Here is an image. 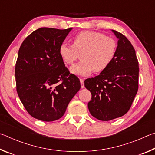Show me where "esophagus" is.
Returning <instances> with one entry per match:
<instances>
[{
    "label": "esophagus",
    "instance_id": "34e87169",
    "mask_svg": "<svg viewBox=\"0 0 155 155\" xmlns=\"http://www.w3.org/2000/svg\"><path fill=\"white\" fill-rule=\"evenodd\" d=\"M80 82H81V88L85 87V85H84V80L83 79V78H80Z\"/></svg>",
    "mask_w": 155,
    "mask_h": 155
}]
</instances>
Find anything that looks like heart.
Returning a JSON list of instances; mask_svg holds the SVG:
<instances>
[{
    "label": "heart",
    "instance_id": "b5f03b06",
    "mask_svg": "<svg viewBox=\"0 0 155 155\" xmlns=\"http://www.w3.org/2000/svg\"><path fill=\"white\" fill-rule=\"evenodd\" d=\"M116 49L114 39L96 31H83L73 38L72 46L61 44L59 53L68 65H72L81 54V61L70 68V72L76 75L87 76L93 70L101 72L106 70L114 59Z\"/></svg>",
    "mask_w": 155,
    "mask_h": 155
}]
</instances>
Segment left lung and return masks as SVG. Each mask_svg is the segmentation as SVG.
<instances>
[{"mask_svg":"<svg viewBox=\"0 0 155 155\" xmlns=\"http://www.w3.org/2000/svg\"><path fill=\"white\" fill-rule=\"evenodd\" d=\"M112 31L118 39L114 59L98 76L84 81L91 94L89 111L102 121L127 114L138 90L140 70L135 49L123 34Z\"/></svg>","mask_w":155,"mask_h":155,"instance_id":"obj_1","label":"left lung"}]
</instances>
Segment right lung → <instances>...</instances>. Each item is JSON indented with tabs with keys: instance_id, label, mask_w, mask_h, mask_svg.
I'll return each instance as SVG.
<instances>
[{
	"instance_id": "obj_1",
	"label": "right lung",
	"mask_w": 155,
	"mask_h": 155,
	"mask_svg": "<svg viewBox=\"0 0 155 155\" xmlns=\"http://www.w3.org/2000/svg\"><path fill=\"white\" fill-rule=\"evenodd\" d=\"M72 28H40L21 44L15 64L16 90L27 112L45 122L57 120L81 88L70 74L59 48Z\"/></svg>"
}]
</instances>
